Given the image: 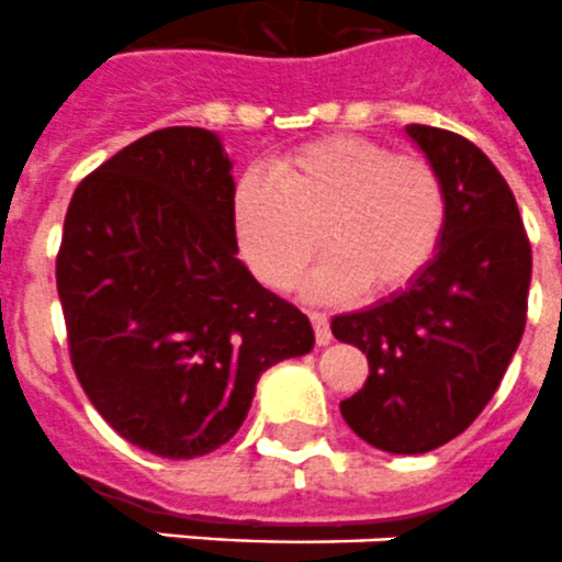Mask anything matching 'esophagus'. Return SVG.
Instances as JSON below:
<instances>
[{"instance_id": "1", "label": "esophagus", "mask_w": 562, "mask_h": 562, "mask_svg": "<svg viewBox=\"0 0 562 562\" xmlns=\"http://www.w3.org/2000/svg\"><path fill=\"white\" fill-rule=\"evenodd\" d=\"M308 319L314 325V337H317V346H328L331 342V325L323 311H308Z\"/></svg>"}]
</instances>
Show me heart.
I'll return each mask as SVG.
<instances>
[{
    "label": "heart",
    "mask_w": 562,
    "mask_h": 562,
    "mask_svg": "<svg viewBox=\"0 0 562 562\" xmlns=\"http://www.w3.org/2000/svg\"><path fill=\"white\" fill-rule=\"evenodd\" d=\"M446 216V188L423 154L357 134L285 150L271 177L248 171L234 191L239 251L268 289H291L323 239L305 282L317 300L408 289L440 248Z\"/></svg>",
    "instance_id": "b5f03b06"
}]
</instances>
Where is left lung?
<instances>
[{"instance_id": "1", "label": "left lung", "mask_w": 562, "mask_h": 562, "mask_svg": "<svg viewBox=\"0 0 562 562\" xmlns=\"http://www.w3.org/2000/svg\"><path fill=\"white\" fill-rule=\"evenodd\" d=\"M446 188V231L400 294L331 319L369 357V380L339 412L391 454H426L477 419L526 328L531 245L508 182L465 136L408 125Z\"/></svg>"}]
</instances>
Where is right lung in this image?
Returning a JSON list of instances; mask_svg holds the SVG:
<instances>
[{"label": "right lung", "instance_id": "obj_1", "mask_svg": "<svg viewBox=\"0 0 562 562\" xmlns=\"http://www.w3.org/2000/svg\"><path fill=\"white\" fill-rule=\"evenodd\" d=\"M220 136L162 128L79 182L56 254L68 351L108 426L191 460L228 442L259 374L314 348L296 305L237 259Z\"/></svg>", "mask_w": 562, "mask_h": 562}]
</instances>
